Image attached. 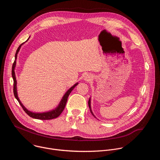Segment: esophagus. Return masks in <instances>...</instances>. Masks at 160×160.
Listing matches in <instances>:
<instances>
[{
  "instance_id": "esophagus-1",
  "label": "esophagus",
  "mask_w": 160,
  "mask_h": 160,
  "mask_svg": "<svg viewBox=\"0 0 160 160\" xmlns=\"http://www.w3.org/2000/svg\"><path fill=\"white\" fill-rule=\"evenodd\" d=\"M92 77L91 76L90 74H87V75H86L85 76L84 80H85V81H87V82H89V81H90L91 80H92Z\"/></svg>"
}]
</instances>
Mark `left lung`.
<instances>
[{
	"label": "left lung",
	"mask_w": 160,
	"mask_h": 160,
	"mask_svg": "<svg viewBox=\"0 0 160 160\" xmlns=\"http://www.w3.org/2000/svg\"><path fill=\"white\" fill-rule=\"evenodd\" d=\"M88 107H89V109H90V112L92 113V115L95 117V118H96L95 116H94V115L93 114V112H92V109H91V106H90V98H89V100H88Z\"/></svg>",
	"instance_id": "8db88e82"
}]
</instances>
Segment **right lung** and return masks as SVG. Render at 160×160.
I'll use <instances>...</instances> for the list:
<instances>
[{
    "label": "right lung",
    "instance_id": "1",
    "mask_svg": "<svg viewBox=\"0 0 160 160\" xmlns=\"http://www.w3.org/2000/svg\"><path fill=\"white\" fill-rule=\"evenodd\" d=\"M30 38V37L28 38V40ZM28 40L27 41H28ZM26 41V42H27ZM25 43V42H24ZM24 43H21L19 48H18L16 54H15V60L14 62L12 64V77L14 80V88H13V92H14V97L16 98V99L18 100V101L19 102V104L21 105V106L23 109V110L25 111V112L28 115H29L30 117L33 118H35V119H38V120H51V119H54L56 118L57 117H58L61 112H62V111L64 110L67 100H68V98L70 94L71 93L72 91L73 90V88L78 84V83H75L73 86H72L71 88H70L68 90L67 92L65 93V94L63 96L61 101H60L59 105L58 106V107L56 108H55L53 110H51L50 111H48V112H32L29 110H28L21 103V102L20 101L18 96V93H17V87H16V84H17V81H16V76H15V72H14V69H15V67H16V59H17V55L18 53L19 52L20 48L21 47V45L23 44Z\"/></svg>",
    "mask_w": 160,
    "mask_h": 160
}]
</instances>
